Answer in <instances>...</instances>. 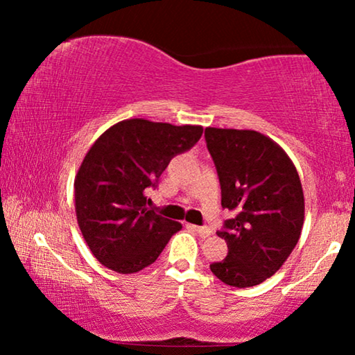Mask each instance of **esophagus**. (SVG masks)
Segmentation results:
<instances>
[{"instance_id": "obj_1", "label": "esophagus", "mask_w": 355, "mask_h": 355, "mask_svg": "<svg viewBox=\"0 0 355 355\" xmlns=\"http://www.w3.org/2000/svg\"><path fill=\"white\" fill-rule=\"evenodd\" d=\"M189 227H191V230H193L196 232H198V234L203 236V237H208V236H211V234H213V230H211V227H208V226H196V225H189Z\"/></svg>"}]
</instances>
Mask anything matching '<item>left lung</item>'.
<instances>
[{"label": "left lung", "instance_id": "left-lung-1", "mask_svg": "<svg viewBox=\"0 0 355 355\" xmlns=\"http://www.w3.org/2000/svg\"><path fill=\"white\" fill-rule=\"evenodd\" d=\"M208 152L221 184V207L234 213L216 234L227 257L210 265L227 286L252 288L278 271L297 244L305 202L297 169L268 135L207 128Z\"/></svg>", "mask_w": 355, "mask_h": 355}]
</instances>
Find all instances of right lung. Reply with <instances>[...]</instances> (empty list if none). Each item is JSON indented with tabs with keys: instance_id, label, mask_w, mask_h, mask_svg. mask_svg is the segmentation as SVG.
I'll return each mask as SVG.
<instances>
[{
	"instance_id": "1",
	"label": "right lung",
	"mask_w": 355,
	"mask_h": 355,
	"mask_svg": "<svg viewBox=\"0 0 355 355\" xmlns=\"http://www.w3.org/2000/svg\"><path fill=\"white\" fill-rule=\"evenodd\" d=\"M202 132V125L134 118L95 140L76 174L74 200L77 225L101 265L137 273L181 230V223L147 208L145 189L157 186L171 158L193 147Z\"/></svg>"
}]
</instances>
